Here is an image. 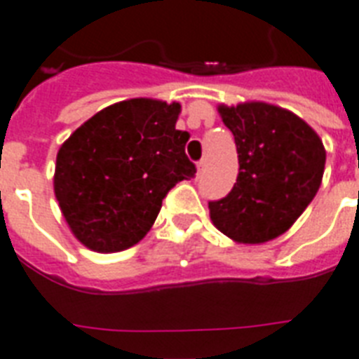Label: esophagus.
<instances>
[{"instance_id": "obj_1", "label": "esophagus", "mask_w": 359, "mask_h": 359, "mask_svg": "<svg viewBox=\"0 0 359 359\" xmlns=\"http://www.w3.org/2000/svg\"><path fill=\"white\" fill-rule=\"evenodd\" d=\"M205 171V162H199L197 163V175H201Z\"/></svg>"}]
</instances>
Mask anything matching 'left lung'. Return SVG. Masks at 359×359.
Here are the masks:
<instances>
[{"label": "left lung", "mask_w": 359, "mask_h": 359, "mask_svg": "<svg viewBox=\"0 0 359 359\" xmlns=\"http://www.w3.org/2000/svg\"><path fill=\"white\" fill-rule=\"evenodd\" d=\"M218 114L235 135L240 169L229 196L208 203L210 219L236 244H264L317 196L326 149L306 121L276 104H219Z\"/></svg>", "instance_id": "1"}]
</instances>
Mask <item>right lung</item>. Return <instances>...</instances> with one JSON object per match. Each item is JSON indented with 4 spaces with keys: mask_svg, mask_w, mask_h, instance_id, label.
Returning a JSON list of instances; mask_svg holds the SVG:
<instances>
[{
    "mask_svg": "<svg viewBox=\"0 0 359 359\" xmlns=\"http://www.w3.org/2000/svg\"><path fill=\"white\" fill-rule=\"evenodd\" d=\"M180 102L130 98L100 109L59 147L53 194L70 233L97 253L135 245L165 194L196 165L175 128Z\"/></svg>",
    "mask_w": 359,
    "mask_h": 359,
    "instance_id": "add662e5",
    "label": "right lung"
}]
</instances>
